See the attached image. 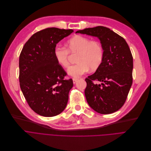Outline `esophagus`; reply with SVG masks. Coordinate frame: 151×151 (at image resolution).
I'll use <instances>...</instances> for the list:
<instances>
[{
	"label": "esophagus",
	"mask_w": 151,
	"mask_h": 151,
	"mask_svg": "<svg viewBox=\"0 0 151 151\" xmlns=\"http://www.w3.org/2000/svg\"><path fill=\"white\" fill-rule=\"evenodd\" d=\"M78 80V78H73V83H76Z\"/></svg>",
	"instance_id": "obj_1"
}]
</instances>
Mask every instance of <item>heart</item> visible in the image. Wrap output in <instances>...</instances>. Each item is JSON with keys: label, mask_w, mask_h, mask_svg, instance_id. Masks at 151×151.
Masks as SVG:
<instances>
[{"label": "heart", "mask_w": 151, "mask_h": 151, "mask_svg": "<svg viewBox=\"0 0 151 151\" xmlns=\"http://www.w3.org/2000/svg\"><path fill=\"white\" fill-rule=\"evenodd\" d=\"M67 48L57 45L53 50V55L60 66L68 68L69 65V52L78 53L76 61L78 62L68 69L69 75L78 77L90 70H96L101 64L104 52L101 43L90 40L81 35H76L67 42Z\"/></svg>", "instance_id": "b5f03b06"}]
</instances>
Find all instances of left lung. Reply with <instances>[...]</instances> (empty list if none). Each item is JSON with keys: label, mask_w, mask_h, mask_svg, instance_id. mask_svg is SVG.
<instances>
[{"label": "left lung", "mask_w": 151, "mask_h": 151, "mask_svg": "<svg viewBox=\"0 0 151 151\" xmlns=\"http://www.w3.org/2000/svg\"><path fill=\"white\" fill-rule=\"evenodd\" d=\"M76 33L98 37L104 52L101 65L85 78L88 104L102 114L118 111L124 104L133 82V56L128 45L122 37L104 26L86 28Z\"/></svg>", "instance_id": "left-lung-1"}]
</instances>
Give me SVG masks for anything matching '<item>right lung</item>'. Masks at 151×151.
<instances>
[{"mask_svg":"<svg viewBox=\"0 0 151 151\" xmlns=\"http://www.w3.org/2000/svg\"><path fill=\"white\" fill-rule=\"evenodd\" d=\"M74 32L49 27L34 34L24 44L19 59V85L29 106L42 116L53 117L66 108L71 78L53 55L56 44Z\"/></svg>","mask_w":151,"mask_h":151,"instance_id":"add662e5","label":"right lung"}]
</instances>
